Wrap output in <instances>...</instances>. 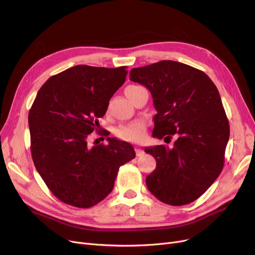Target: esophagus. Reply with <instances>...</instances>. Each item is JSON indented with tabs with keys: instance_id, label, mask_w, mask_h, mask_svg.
<instances>
[{
	"instance_id": "1",
	"label": "esophagus",
	"mask_w": 255,
	"mask_h": 255,
	"mask_svg": "<svg viewBox=\"0 0 255 255\" xmlns=\"http://www.w3.org/2000/svg\"><path fill=\"white\" fill-rule=\"evenodd\" d=\"M135 153H136V156H142L143 154H144V152H143V150H141V149H139V148H135Z\"/></svg>"
}]
</instances>
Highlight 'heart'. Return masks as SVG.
Returning a JSON list of instances; mask_svg holds the SVG:
<instances>
[{"label":"heart","instance_id":"b5f03b06","mask_svg":"<svg viewBox=\"0 0 255 255\" xmlns=\"http://www.w3.org/2000/svg\"><path fill=\"white\" fill-rule=\"evenodd\" d=\"M139 88V86H129L126 88L125 92L128 94L129 92ZM117 136L125 141L131 142H141L145 138V124L141 121L133 122L127 125L121 126L117 130Z\"/></svg>","mask_w":255,"mask_h":255}]
</instances>
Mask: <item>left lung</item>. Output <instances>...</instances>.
<instances>
[{"mask_svg": "<svg viewBox=\"0 0 255 255\" xmlns=\"http://www.w3.org/2000/svg\"><path fill=\"white\" fill-rule=\"evenodd\" d=\"M130 80L148 88L157 115L153 136L176 140L144 149L156 159L149 191L171 206L202 196L223 168L230 124L219 92L203 71L175 61L133 68Z\"/></svg>", "mask_w": 255, "mask_h": 255, "instance_id": "1", "label": "left lung"}]
</instances>
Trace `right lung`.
I'll return each mask as SVG.
<instances>
[{"instance_id":"1","label":"right lung","mask_w":255,"mask_h":255,"mask_svg":"<svg viewBox=\"0 0 255 255\" xmlns=\"http://www.w3.org/2000/svg\"><path fill=\"white\" fill-rule=\"evenodd\" d=\"M126 68L77 65L49 77L37 93L29 113L33 162L64 204L97 205L112 192L120 166L135 157L130 143L114 137L107 144H89L98 119L125 83Z\"/></svg>"}]
</instances>
